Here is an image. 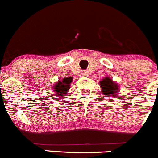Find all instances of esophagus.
<instances>
[{
	"label": "esophagus",
	"mask_w": 158,
	"mask_h": 158,
	"mask_svg": "<svg viewBox=\"0 0 158 158\" xmlns=\"http://www.w3.org/2000/svg\"><path fill=\"white\" fill-rule=\"evenodd\" d=\"M82 76H89V72H88V71H83V72H82Z\"/></svg>",
	"instance_id": "1"
}]
</instances>
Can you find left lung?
I'll use <instances>...</instances> for the list:
<instances>
[{"instance_id": "1", "label": "left lung", "mask_w": 158, "mask_h": 158, "mask_svg": "<svg viewBox=\"0 0 158 158\" xmlns=\"http://www.w3.org/2000/svg\"><path fill=\"white\" fill-rule=\"evenodd\" d=\"M100 86L102 88V92L106 97H116V94L120 92V86L116 82H114L109 76L103 78L100 82Z\"/></svg>"}]
</instances>
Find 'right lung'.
<instances>
[{
	"mask_svg": "<svg viewBox=\"0 0 158 158\" xmlns=\"http://www.w3.org/2000/svg\"><path fill=\"white\" fill-rule=\"evenodd\" d=\"M72 77L64 78V79H60L52 87V91L56 94V99H61L65 94H68L71 87V83L72 82Z\"/></svg>",
	"mask_w": 158,
	"mask_h": 158,
	"instance_id": "1",
	"label": "right lung"
}]
</instances>
